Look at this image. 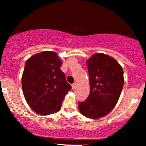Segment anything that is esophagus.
<instances>
[{
  "label": "esophagus",
  "mask_w": 146,
  "mask_h": 146,
  "mask_svg": "<svg viewBox=\"0 0 146 146\" xmlns=\"http://www.w3.org/2000/svg\"><path fill=\"white\" fill-rule=\"evenodd\" d=\"M76 86H77V84H76V83H74V84H73L71 85V86H72V88H73V89H74V88H75V87H76Z\"/></svg>",
  "instance_id": "34e87169"
}]
</instances>
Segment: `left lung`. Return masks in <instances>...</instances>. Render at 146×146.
Instances as JSON below:
<instances>
[{
    "mask_svg": "<svg viewBox=\"0 0 146 146\" xmlns=\"http://www.w3.org/2000/svg\"><path fill=\"white\" fill-rule=\"evenodd\" d=\"M86 64L90 94L78 106L82 115L94 119L108 115L116 106L124 83L123 71L113 58L101 53L93 54Z\"/></svg>",
    "mask_w": 146,
    "mask_h": 146,
    "instance_id": "1",
    "label": "left lung"
}]
</instances>
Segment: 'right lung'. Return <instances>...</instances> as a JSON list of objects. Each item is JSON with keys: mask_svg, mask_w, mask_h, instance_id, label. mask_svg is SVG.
<instances>
[{"mask_svg": "<svg viewBox=\"0 0 146 146\" xmlns=\"http://www.w3.org/2000/svg\"><path fill=\"white\" fill-rule=\"evenodd\" d=\"M62 60L56 52L45 51L27 60L22 76V88L28 105L36 113H56L71 89L60 69Z\"/></svg>", "mask_w": 146, "mask_h": 146, "instance_id": "right-lung-1", "label": "right lung"}]
</instances>
